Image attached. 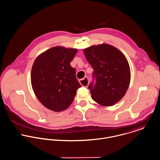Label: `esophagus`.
<instances>
[{
    "mask_svg": "<svg viewBox=\"0 0 160 160\" xmlns=\"http://www.w3.org/2000/svg\"><path fill=\"white\" fill-rule=\"evenodd\" d=\"M79 82H80V83L81 84L82 86H83L84 87H87L88 86V84H89V80H88V77H85L83 79L80 80Z\"/></svg>",
    "mask_w": 160,
    "mask_h": 160,
    "instance_id": "34e87169",
    "label": "esophagus"
}]
</instances>
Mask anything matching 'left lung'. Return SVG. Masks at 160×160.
Returning <instances> with one entry per match:
<instances>
[{"label": "left lung", "instance_id": "left-lung-1", "mask_svg": "<svg viewBox=\"0 0 160 160\" xmlns=\"http://www.w3.org/2000/svg\"><path fill=\"white\" fill-rule=\"evenodd\" d=\"M94 70L96 84L88 88L92 99L102 106H112L126 93L130 82L128 59L116 47L108 44L93 45L83 50Z\"/></svg>", "mask_w": 160, "mask_h": 160}]
</instances>
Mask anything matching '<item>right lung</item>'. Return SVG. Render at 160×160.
<instances>
[{"label": "right lung", "instance_id": "obj_1", "mask_svg": "<svg viewBox=\"0 0 160 160\" xmlns=\"http://www.w3.org/2000/svg\"><path fill=\"white\" fill-rule=\"evenodd\" d=\"M77 51L60 46L52 47L39 54L32 64V90L40 102L51 111L67 109L81 87L75 69L70 64Z\"/></svg>", "mask_w": 160, "mask_h": 160}]
</instances>
